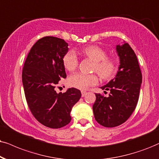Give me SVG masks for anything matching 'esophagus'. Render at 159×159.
<instances>
[{
	"mask_svg": "<svg viewBox=\"0 0 159 159\" xmlns=\"http://www.w3.org/2000/svg\"><path fill=\"white\" fill-rule=\"evenodd\" d=\"M86 94H87V92H86V91H81V96H82V97H84V96H85Z\"/></svg>",
	"mask_w": 159,
	"mask_h": 159,
	"instance_id": "obj_1",
	"label": "esophagus"
}]
</instances>
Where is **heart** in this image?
<instances>
[{
    "label": "heart",
    "mask_w": 159,
    "mask_h": 159,
    "mask_svg": "<svg viewBox=\"0 0 159 159\" xmlns=\"http://www.w3.org/2000/svg\"><path fill=\"white\" fill-rule=\"evenodd\" d=\"M82 54L94 61L92 71L95 72L103 80L111 78L116 71V60L111 57H107L105 50L98 45H90L82 51ZM64 67L67 71H74L78 65L77 56L73 51H69L65 54L62 59ZM98 76L94 74L84 75L82 73L73 74L68 78L67 84L71 87L85 90L90 86L98 84Z\"/></svg>",
    "instance_id": "b5f03b06"
}]
</instances>
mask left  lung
I'll return each instance as SVG.
<instances>
[{
	"mask_svg": "<svg viewBox=\"0 0 159 159\" xmlns=\"http://www.w3.org/2000/svg\"><path fill=\"white\" fill-rule=\"evenodd\" d=\"M116 52L120 65L116 77L101 87L110 93L108 97L96 93L92 107L96 121L106 128L120 125L130 117L137 105L142 79L137 57L130 46L116 45Z\"/></svg>",
	"mask_w": 159,
	"mask_h": 159,
	"instance_id": "left-lung-1",
	"label": "left lung"
}]
</instances>
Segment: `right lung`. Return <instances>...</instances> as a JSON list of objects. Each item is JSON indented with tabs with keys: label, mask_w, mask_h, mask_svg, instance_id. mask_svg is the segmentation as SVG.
Instances as JSON below:
<instances>
[{
	"label": "right lung",
	"mask_w": 159,
	"mask_h": 159,
	"mask_svg": "<svg viewBox=\"0 0 159 159\" xmlns=\"http://www.w3.org/2000/svg\"><path fill=\"white\" fill-rule=\"evenodd\" d=\"M68 49V44L60 38H41L32 46L23 68L22 81L30 111L38 122L51 128L70 123V111L81 96L75 88L59 94L55 90L60 80L67 77L62 59Z\"/></svg>",
	"instance_id": "add662e5"
}]
</instances>
